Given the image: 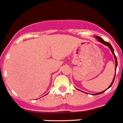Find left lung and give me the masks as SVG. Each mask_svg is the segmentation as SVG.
Masks as SVG:
<instances>
[{
	"mask_svg": "<svg viewBox=\"0 0 123 123\" xmlns=\"http://www.w3.org/2000/svg\"><path fill=\"white\" fill-rule=\"evenodd\" d=\"M95 37L97 39L98 41H100V43H102V44H104V45H106V46H108V47L110 48V49L111 51V52H112V54H113V56H114V58H115V71H116V69H117V58H116V56H115V53H114V50H113V47H111V45L110 44V43H108V42H106V41H104L103 40V39H102L100 37H99V36H95ZM115 73H116V72H115ZM115 75L114 76V78H113V81H112V82H111V84H110V86L108 87V89H109V88H110V87L111 86H112L113 82H114V80H115ZM107 89H106V90H107ZM105 91H106V90H105ZM105 91H102V92H100V93H96V94H93V95H100V94H101V93H104V92Z\"/></svg>",
	"mask_w": 123,
	"mask_h": 123,
	"instance_id": "1",
	"label": "left lung"
}]
</instances>
